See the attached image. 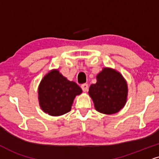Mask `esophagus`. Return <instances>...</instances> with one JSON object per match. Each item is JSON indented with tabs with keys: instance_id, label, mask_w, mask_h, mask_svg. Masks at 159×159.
Wrapping results in <instances>:
<instances>
[{
	"instance_id": "esophagus-1",
	"label": "esophagus",
	"mask_w": 159,
	"mask_h": 159,
	"mask_svg": "<svg viewBox=\"0 0 159 159\" xmlns=\"http://www.w3.org/2000/svg\"><path fill=\"white\" fill-rule=\"evenodd\" d=\"M81 88L84 92L88 91V90H89V85H88V84H83V85H81Z\"/></svg>"
}]
</instances>
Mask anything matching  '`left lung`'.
<instances>
[{"label":"left lung","instance_id":"left-lung-1","mask_svg":"<svg viewBox=\"0 0 159 159\" xmlns=\"http://www.w3.org/2000/svg\"><path fill=\"white\" fill-rule=\"evenodd\" d=\"M127 81L120 72L105 67L97 75V83L89 88V94L98 112L114 114L125 107L127 100Z\"/></svg>","mask_w":159,"mask_h":159}]
</instances>
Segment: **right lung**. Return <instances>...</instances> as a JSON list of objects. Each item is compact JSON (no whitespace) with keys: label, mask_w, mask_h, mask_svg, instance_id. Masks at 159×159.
Listing matches in <instances>:
<instances>
[{"label":"right lung","mask_w":159,"mask_h":159,"mask_svg":"<svg viewBox=\"0 0 159 159\" xmlns=\"http://www.w3.org/2000/svg\"><path fill=\"white\" fill-rule=\"evenodd\" d=\"M81 88L69 81L57 69H52L41 80L38 87V100L44 113L60 116L69 112L76 96L82 93Z\"/></svg>","instance_id":"1"}]
</instances>
